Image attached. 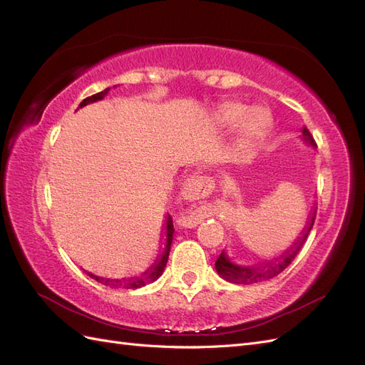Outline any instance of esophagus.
<instances>
[{"label": "esophagus", "instance_id": "1", "mask_svg": "<svg viewBox=\"0 0 365 365\" xmlns=\"http://www.w3.org/2000/svg\"><path fill=\"white\" fill-rule=\"evenodd\" d=\"M210 192H212V184L204 180L202 176H190L182 184V195L185 200H201Z\"/></svg>", "mask_w": 365, "mask_h": 365}]
</instances>
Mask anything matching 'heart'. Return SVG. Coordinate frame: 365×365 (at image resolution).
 <instances>
[{
    "label": "heart",
    "mask_w": 365,
    "mask_h": 365,
    "mask_svg": "<svg viewBox=\"0 0 365 365\" xmlns=\"http://www.w3.org/2000/svg\"><path fill=\"white\" fill-rule=\"evenodd\" d=\"M213 123L220 129H233L237 127V138L242 148H257L268 135L272 126V115L267 108L254 106L230 101L216 108L213 113Z\"/></svg>",
    "instance_id": "1"
}]
</instances>
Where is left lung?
<instances>
[{"mask_svg":"<svg viewBox=\"0 0 365 365\" xmlns=\"http://www.w3.org/2000/svg\"><path fill=\"white\" fill-rule=\"evenodd\" d=\"M300 138L306 143V145L317 148L314 137L311 135V132L307 130L306 126L302 129ZM315 213H317L315 207H312L300 236H298L283 252H280L279 256H275L269 260H263L254 264H239L231 260L225 251H222L215 263V268L219 274V277H222L224 280L235 284H254V283L267 282L272 277H277V275L282 271H284L286 267H288V264L295 259L297 254L300 252L306 237L309 236V231H311L314 227Z\"/></svg>","mask_w":365,"mask_h":365,"instance_id":"left-lung-1","label":"left lung"}]
</instances>
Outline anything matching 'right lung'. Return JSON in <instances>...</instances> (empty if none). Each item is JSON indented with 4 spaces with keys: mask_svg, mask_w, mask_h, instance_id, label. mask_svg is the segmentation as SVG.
I'll list each match as a JSON object with an SVG mask.
<instances>
[{
    "mask_svg": "<svg viewBox=\"0 0 365 365\" xmlns=\"http://www.w3.org/2000/svg\"><path fill=\"white\" fill-rule=\"evenodd\" d=\"M109 90H111V88H106L105 91L97 93L91 97H86L85 101H82L79 108H83V106L90 105V103L102 101V98H105V96H108ZM164 227H165V239H164L165 242H164L163 252L160 254L158 259L153 262L152 267L149 269H146L145 272H141L140 275H134V277H125V279H108V277H101V275H94L93 272H88V271H85V272L90 275L91 279H94L96 282L102 283L105 286H109V288H113V289H118V288L120 289H137V288H141V286H145V284L153 283L163 274V271L165 268V263H168V260H169V252H170V245H172L173 231H175L170 216L165 217Z\"/></svg>",
    "mask_w": 365,
    "mask_h": 365,
    "instance_id": "1",
    "label": "right lung"
}]
</instances>
